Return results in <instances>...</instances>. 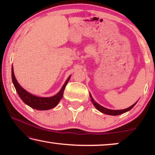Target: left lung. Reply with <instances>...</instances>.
Listing matches in <instances>:
<instances>
[{"instance_id":"8db88e82","label":"left lung","mask_w":155,"mask_h":155,"mask_svg":"<svg viewBox=\"0 0 155 155\" xmlns=\"http://www.w3.org/2000/svg\"><path fill=\"white\" fill-rule=\"evenodd\" d=\"M90 98H91V101H92V102L93 103V104L95 107V108L97 110H99V111H101V113H104L105 114H108V115H112V116H117V115H120V114H122L124 113H126V112L128 111L129 110H130L132 108L134 107V106L136 104L137 102H135L134 104H133L131 107L127 108V109H122V110H111V109H107V108H104L102 106L99 105L98 103H97L96 101L94 100V99L92 98V95L90 94Z\"/></svg>"}]
</instances>
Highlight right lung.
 Masks as SVG:
<instances>
[{
	"instance_id": "add662e5",
	"label": "right lung",
	"mask_w": 155,
	"mask_h": 155,
	"mask_svg": "<svg viewBox=\"0 0 155 155\" xmlns=\"http://www.w3.org/2000/svg\"><path fill=\"white\" fill-rule=\"evenodd\" d=\"M70 78H71V76H69L64 84H63L62 88H61V90L56 95L51 97H39L30 94L20 85V84L18 82V80L15 77L13 67H12V83L14 84L15 88L16 89L18 95L23 101V102L29 106L31 108L37 110H48L56 107L61 99H62L65 87L66 86L68 82L69 81Z\"/></svg>"
}]
</instances>
